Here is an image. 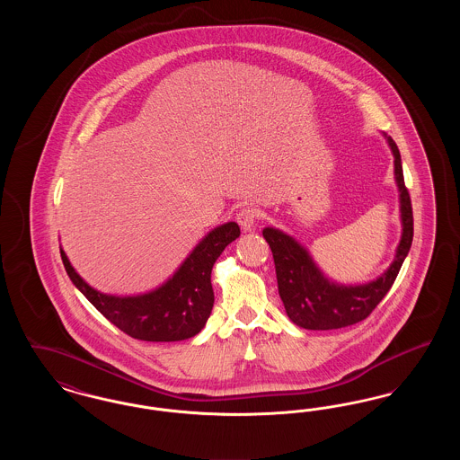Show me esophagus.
<instances>
[{"label":"esophagus","mask_w":460,"mask_h":460,"mask_svg":"<svg viewBox=\"0 0 460 460\" xmlns=\"http://www.w3.org/2000/svg\"><path fill=\"white\" fill-rule=\"evenodd\" d=\"M259 219H261L259 210H257V208H252V207L243 208V210L238 212V216H236V220H238V224H240L243 231H253Z\"/></svg>","instance_id":"esophagus-1"}]
</instances>
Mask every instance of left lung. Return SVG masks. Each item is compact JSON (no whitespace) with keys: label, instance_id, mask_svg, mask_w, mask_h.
<instances>
[{"label":"left lung","instance_id":"1","mask_svg":"<svg viewBox=\"0 0 460 460\" xmlns=\"http://www.w3.org/2000/svg\"><path fill=\"white\" fill-rule=\"evenodd\" d=\"M386 141L394 156V181L400 191L402 238L394 262L377 279L358 286L332 283L321 272L298 241L274 227H265L262 231L263 238L272 250L278 289L285 304L286 314L300 328L326 331L347 328L364 321L394 286L398 270L411 250L414 238L411 197L403 182L398 146L390 136H386Z\"/></svg>","mask_w":460,"mask_h":460}]
</instances>
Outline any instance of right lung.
<instances>
[{"instance_id":"right-lung-1","label":"right lung","mask_w":460,"mask_h":460,"mask_svg":"<svg viewBox=\"0 0 460 460\" xmlns=\"http://www.w3.org/2000/svg\"><path fill=\"white\" fill-rule=\"evenodd\" d=\"M240 236V226L227 222L212 229L181 267L154 291L136 296H115L100 293L75 272L60 248L66 274L75 288L88 298L113 326L134 340L181 341L198 334L207 324L212 306V267L224 248Z\"/></svg>"}]
</instances>
